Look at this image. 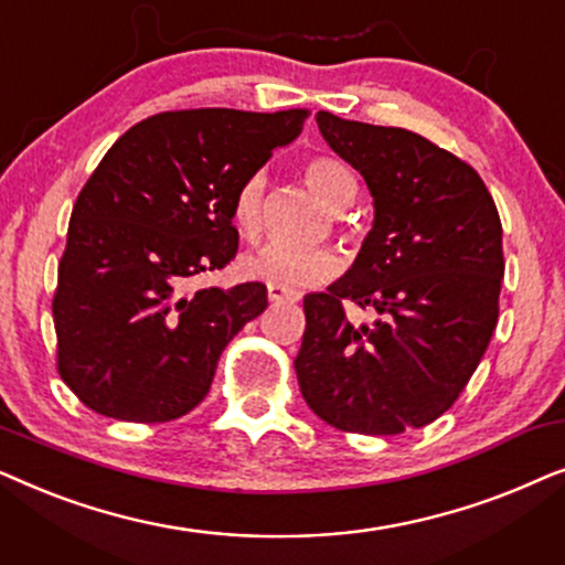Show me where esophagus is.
<instances>
[{"label":"esophagus","instance_id":"esophagus-1","mask_svg":"<svg viewBox=\"0 0 565 565\" xmlns=\"http://www.w3.org/2000/svg\"><path fill=\"white\" fill-rule=\"evenodd\" d=\"M267 298L273 300V303H282V300H298L296 292L280 288V285H267Z\"/></svg>","mask_w":565,"mask_h":565}]
</instances>
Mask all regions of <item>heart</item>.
<instances>
[{"mask_svg": "<svg viewBox=\"0 0 565 565\" xmlns=\"http://www.w3.org/2000/svg\"><path fill=\"white\" fill-rule=\"evenodd\" d=\"M303 180L313 190V195L331 211H342L358 188L350 169L331 157L306 159ZM231 218L246 242H257L262 236V231H265V177L259 172L249 174L238 184L234 203H231ZM339 267H342V262H339L337 252L323 249V246L292 249L285 244H267L242 259V273L246 277L280 285L285 290H303L329 282L339 273Z\"/></svg>", "mask_w": 565, "mask_h": 565, "instance_id": "obj_1", "label": "heart"}]
</instances>
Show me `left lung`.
I'll use <instances>...</instances> for the list:
<instances>
[{
  "instance_id": "left-lung-1",
  "label": "left lung",
  "mask_w": 565,
  "mask_h": 565,
  "mask_svg": "<svg viewBox=\"0 0 565 565\" xmlns=\"http://www.w3.org/2000/svg\"><path fill=\"white\" fill-rule=\"evenodd\" d=\"M316 122L365 177L375 221L350 273L303 298L300 393L354 435L427 427L458 401L497 329L499 211L476 169L429 138L323 110ZM344 299L376 321L354 324Z\"/></svg>"
}]
</instances>
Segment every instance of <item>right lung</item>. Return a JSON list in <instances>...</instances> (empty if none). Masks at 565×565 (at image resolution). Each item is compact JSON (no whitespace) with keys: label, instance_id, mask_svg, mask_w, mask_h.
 Masks as SVG:
<instances>
[{"label":"right lung","instance_id":"1","mask_svg":"<svg viewBox=\"0 0 565 565\" xmlns=\"http://www.w3.org/2000/svg\"><path fill=\"white\" fill-rule=\"evenodd\" d=\"M308 110L200 107L126 130L76 198L53 292L56 367L92 412L161 424L192 412L221 352L267 308L262 282L192 290L236 257L231 203Z\"/></svg>","mask_w":565,"mask_h":565}]
</instances>
